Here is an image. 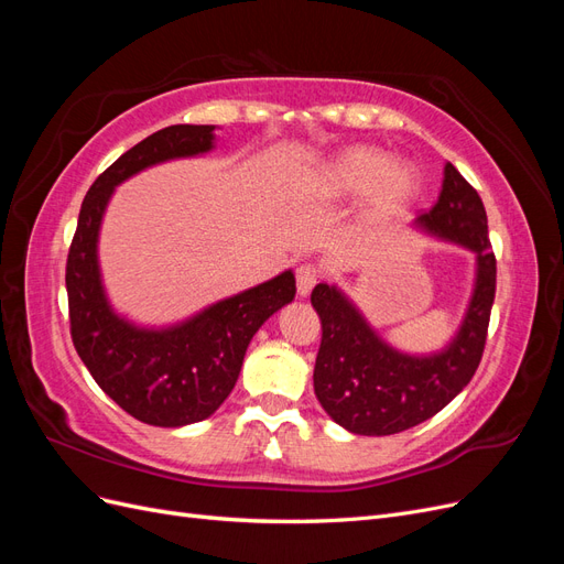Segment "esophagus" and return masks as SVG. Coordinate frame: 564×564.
Segmentation results:
<instances>
[{"instance_id":"1","label":"esophagus","mask_w":564,"mask_h":564,"mask_svg":"<svg viewBox=\"0 0 564 564\" xmlns=\"http://www.w3.org/2000/svg\"><path fill=\"white\" fill-rule=\"evenodd\" d=\"M319 280V270L315 265H299L296 268V289H299V296H308L313 292V286Z\"/></svg>"}]
</instances>
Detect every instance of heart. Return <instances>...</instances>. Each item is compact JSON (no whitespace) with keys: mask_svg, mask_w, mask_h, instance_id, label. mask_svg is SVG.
Segmentation results:
<instances>
[{"mask_svg":"<svg viewBox=\"0 0 564 564\" xmlns=\"http://www.w3.org/2000/svg\"><path fill=\"white\" fill-rule=\"evenodd\" d=\"M421 185L414 162H392L386 150L373 145H348L313 169L305 191L317 202H350L365 195L360 224L379 228L412 207Z\"/></svg>","mask_w":564,"mask_h":564,"instance_id":"heart-1","label":"heart"}]
</instances>
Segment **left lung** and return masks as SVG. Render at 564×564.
<instances>
[{"label":"left lung","mask_w":564,"mask_h":564,"mask_svg":"<svg viewBox=\"0 0 564 564\" xmlns=\"http://www.w3.org/2000/svg\"><path fill=\"white\" fill-rule=\"evenodd\" d=\"M412 230L475 256L464 317L440 350L404 352L388 344L338 284L322 282L311 294L322 322L315 395L324 412L355 435H395L429 421L468 386L485 350L497 259L485 204L454 164H445L437 204L414 220Z\"/></svg>","instance_id":"1"}]
</instances>
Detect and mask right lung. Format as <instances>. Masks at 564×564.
<instances>
[{
  "instance_id": "add662e5",
  "label": "right lung",
  "mask_w": 564,
  "mask_h": 564,
  "mask_svg": "<svg viewBox=\"0 0 564 564\" xmlns=\"http://www.w3.org/2000/svg\"><path fill=\"white\" fill-rule=\"evenodd\" d=\"M216 129L174 124L127 150L89 187L67 253L65 286L77 355L127 414L160 429L209 419L235 388L253 334L296 296L289 268L160 327L119 313L108 296L98 240L115 187L150 166L207 155L216 148Z\"/></svg>"
}]
</instances>
